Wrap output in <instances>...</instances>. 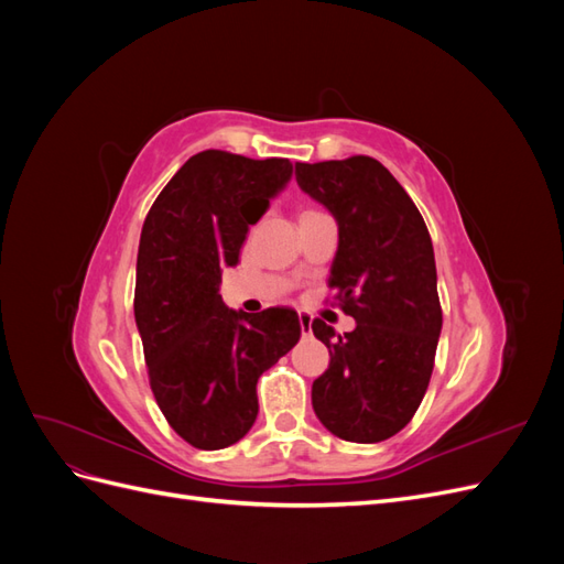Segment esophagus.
Segmentation results:
<instances>
[{"label": "esophagus", "mask_w": 564, "mask_h": 564, "mask_svg": "<svg viewBox=\"0 0 564 564\" xmlns=\"http://www.w3.org/2000/svg\"><path fill=\"white\" fill-rule=\"evenodd\" d=\"M299 322H301V334L303 336H311V332H313V315L299 313Z\"/></svg>", "instance_id": "obj_1"}]
</instances>
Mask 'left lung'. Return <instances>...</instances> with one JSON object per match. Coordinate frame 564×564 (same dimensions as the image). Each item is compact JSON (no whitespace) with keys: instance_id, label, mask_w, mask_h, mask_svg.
Here are the masks:
<instances>
[{"instance_id":"left-lung-1","label":"left lung","mask_w":564,"mask_h":564,"mask_svg":"<svg viewBox=\"0 0 564 564\" xmlns=\"http://www.w3.org/2000/svg\"><path fill=\"white\" fill-rule=\"evenodd\" d=\"M296 183L336 220L329 286L355 317V329L338 338L313 319L332 357L313 381V409L340 440H388L419 409L442 332L429 228L395 176L371 158L296 162Z\"/></svg>"}]
</instances>
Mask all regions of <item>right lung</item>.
I'll return each instance as SVG.
<instances>
[{
	"label": "right lung",
	"instance_id": "1",
	"mask_svg": "<svg viewBox=\"0 0 564 564\" xmlns=\"http://www.w3.org/2000/svg\"><path fill=\"white\" fill-rule=\"evenodd\" d=\"M292 172L289 160L197 152L143 224L133 315L150 388L169 425L197 449H224L249 433L259 377L301 338L296 311H232L218 294L224 268L240 263L249 226Z\"/></svg>",
	"mask_w": 564,
	"mask_h": 564
}]
</instances>
